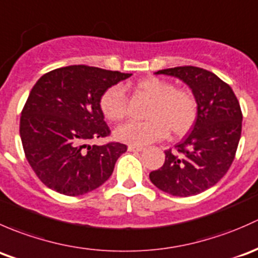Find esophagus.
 Returning a JSON list of instances; mask_svg holds the SVG:
<instances>
[{
    "label": "esophagus",
    "mask_w": 258,
    "mask_h": 258,
    "mask_svg": "<svg viewBox=\"0 0 258 258\" xmlns=\"http://www.w3.org/2000/svg\"><path fill=\"white\" fill-rule=\"evenodd\" d=\"M143 149H144L143 147H135V145H129L128 147L129 151H142Z\"/></svg>",
    "instance_id": "esophagus-1"
}]
</instances>
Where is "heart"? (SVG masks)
Returning <instances> with one entry per match:
<instances>
[{
	"mask_svg": "<svg viewBox=\"0 0 258 258\" xmlns=\"http://www.w3.org/2000/svg\"><path fill=\"white\" fill-rule=\"evenodd\" d=\"M138 93L151 99L144 121H128L115 130L116 139L132 145H145L165 138L182 137L192 128L198 116V103L191 92L175 88L172 83L147 77L134 83ZM100 110L110 121H120L128 114V100L120 86H111L99 99Z\"/></svg>",
	"mask_w": 258,
	"mask_h": 258,
	"instance_id": "1",
	"label": "heart"
}]
</instances>
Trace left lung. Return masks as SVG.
<instances>
[{"label": "left lung", "mask_w": 258, "mask_h": 258, "mask_svg": "<svg viewBox=\"0 0 258 258\" xmlns=\"http://www.w3.org/2000/svg\"><path fill=\"white\" fill-rule=\"evenodd\" d=\"M187 84L198 103L191 132L165 150L163 166L149 174L170 195H198L220 181L230 169L242 130V111L231 87L212 72L192 66L158 71Z\"/></svg>", "instance_id": "obj_1"}]
</instances>
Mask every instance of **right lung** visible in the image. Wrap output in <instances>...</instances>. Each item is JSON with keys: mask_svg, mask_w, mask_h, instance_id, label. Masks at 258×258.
I'll return each mask as SVG.
<instances>
[{"mask_svg": "<svg viewBox=\"0 0 258 258\" xmlns=\"http://www.w3.org/2000/svg\"><path fill=\"white\" fill-rule=\"evenodd\" d=\"M130 76L79 64L53 70L37 81L21 113L20 135L26 159L47 187L79 196L109 179L126 145L88 143L110 135L99 99Z\"/></svg>", "mask_w": 258, "mask_h": 258, "instance_id": "add662e5", "label": "right lung"}]
</instances>
